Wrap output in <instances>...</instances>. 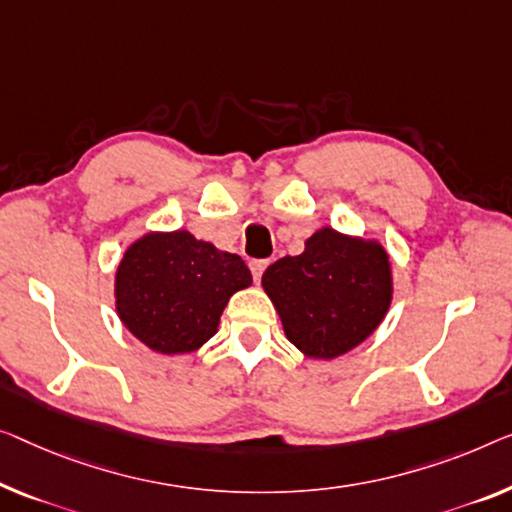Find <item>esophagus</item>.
Returning <instances> with one entry per match:
<instances>
[{
    "instance_id": "esophagus-1",
    "label": "esophagus",
    "mask_w": 512,
    "mask_h": 512,
    "mask_svg": "<svg viewBox=\"0 0 512 512\" xmlns=\"http://www.w3.org/2000/svg\"><path fill=\"white\" fill-rule=\"evenodd\" d=\"M266 266H269V259H253V262H250V271H253L255 282L262 280V273Z\"/></svg>"
}]
</instances>
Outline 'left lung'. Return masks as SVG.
<instances>
[{"instance_id": "left-lung-1", "label": "left lung", "mask_w": 512, "mask_h": 512, "mask_svg": "<svg viewBox=\"0 0 512 512\" xmlns=\"http://www.w3.org/2000/svg\"><path fill=\"white\" fill-rule=\"evenodd\" d=\"M287 340L308 358H338L375 333L393 299L391 259L379 241L322 227L296 257L262 276Z\"/></svg>"}]
</instances>
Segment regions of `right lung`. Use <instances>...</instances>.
Here are the masks:
<instances>
[{
    "label": "right lung",
    "instance_id": "obj_1",
    "mask_svg": "<svg viewBox=\"0 0 512 512\" xmlns=\"http://www.w3.org/2000/svg\"><path fill=\"white\" fill-rule=\"evenodd\" d=\"M253 285L239 255L186 230L149 232L133 241L114 276L117 315L158 354H188L218 331L234 292Z\"/></svg>",
    "mask_w": 512,
    "mask_h": 512
}]
</instances>
